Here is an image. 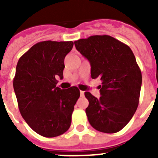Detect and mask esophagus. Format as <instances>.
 Returning a JSON list of instances; mask_svg holds the SVG:
<instances>
[{
  "label": "esophagus",
  "instance_id": "esophagus-1",
  "mask_svg": "<svg viewBox=\"0 0 158 158\" xmlns=\"http://www.w3.org/2000/svg\"><path fill=\"white\" fill-rule=\"evenodd\" d=\"M80 94H81V96H85V92L80 91Z\"/></svg>",
  "mask_w": 158,
  "mask_h": 158
}]
</instances>
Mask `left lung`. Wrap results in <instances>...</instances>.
<instances>
[{
    "instance_id": "1",
    "label": "left lung",
    "mask_w": 158,
    "mask_h": 158,
    "mask_svg": "<svg viewBox=\"0 0 158 158\" xmlns=\"http://www.w3.org/2000/svg\"><path fill=\"white\" fill-rule=\"evenodd\" d=\"M74 44L90 62L92 78L102 81L100 98L85 93L89 123L100 132L116 133L129 123L139 105L142 73L135 54L125 43L107 35L81 39Z\"/></svg>"
}]
</instances>
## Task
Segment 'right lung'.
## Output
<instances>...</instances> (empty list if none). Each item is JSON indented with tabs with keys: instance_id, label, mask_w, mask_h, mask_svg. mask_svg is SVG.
I'll use <instances>...</instances> for the list:
<instances>
[{
	"instance_id": "right-lung-1",
	"label": "right lung",
	"mask_w": 158,
	"mask_h": 158,
	"mask_svg": "<svg viewBox=\"0 0 158 158\" xmlns=\"http://www.w3.org/2000/svg\"><path fill=\"white\" fill-rule=\"evenodd\" d=\"M73 42L43 41L32 46L16 65L13 88L18 107L26 123L46 138L68 131L80 90L56 87V78H63L64 59Z\"/></svg>"
}]
</instances>
